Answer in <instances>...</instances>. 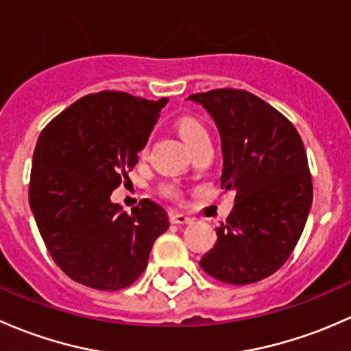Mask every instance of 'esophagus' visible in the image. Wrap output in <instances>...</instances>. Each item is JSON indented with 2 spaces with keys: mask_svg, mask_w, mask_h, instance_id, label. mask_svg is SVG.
<instances>
[{
  "mask_svg": "<svg viewBox=\"0 0 351 351\" xmlns=\"http://www.w3.org/2000/svg\"><path fill=\"white\" fill-rule=\"evenodd\" d=\"M169 218H171V223H174V225H189V223H193V218H191V216H186L182 215V213L177 211H171Z\"/></svg>",
  "mask_w": 351,
  "mask_h": 351,
  "instance_id": "34e87169",
  "label": "esophagus"
}]
</instances>
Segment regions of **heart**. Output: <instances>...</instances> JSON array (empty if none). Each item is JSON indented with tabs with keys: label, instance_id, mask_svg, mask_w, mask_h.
<instances>
[{
	"label": "heart",
	"instance_id": "heart-1",
	"mask_svg": "<svg viewBox=\"0 0 351 351\" xmlns=\"http://www.w3.org/2000/svg\"><path fill=\"white\" fill-rule=\"evenodd\" d=\"M177 132H179L180 138L184 140V142L187 143V147H194L196 143H199L201 140L204 138H209L208 136V130L204 128V125H202L201 121H197L196 118H180L179 121H177ZM169 194H176L174 193V187H169L167 189Z\"/></svg>",
	"mask_w": 351,
	"mask_h": 351
}]
</instances>
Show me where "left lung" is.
Returning <instances> with one entry per match:
<instances>
[{
	"label": "left lung",
	"mask_w": 351,
	"mask_h": 351,
	"mask_svg": "<svg viewBox=\"0 0 351 351\" xmlns=\"http://www.w3.org/2000/svg\"><path fill=\"white\" fill-rule=\"evenodd\" d=\"M187 99L218 126L221 187L234 191L226 225L202 255L206 274L233 285L254 284L284 265L301 238L313 204L304 143L291 121L260 97L213 89Z\"/></svg>",
	"instance_id": "obj_1"
}]
</instances>
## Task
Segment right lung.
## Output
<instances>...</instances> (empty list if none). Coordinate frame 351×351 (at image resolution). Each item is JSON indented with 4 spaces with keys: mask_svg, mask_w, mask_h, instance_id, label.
Returning a JSON list of instances; mask_svg holds the SVG:
<instances>
[{
    "mask_svg": "<svg viewBox=\"0 0 351 351\" xmlns=\"http://www.w3.org/2000/svg\"><path fill=\"white\" fill-rule=\"evenodd\" d=\"M167 101L101 91L71 104L38 136L30 208L53 262L75 282L128 287L167 231V211L157 202L142 199L132 213L111 202Z\"/></svg>",
    "mask_w": 351,
    "mask_h": 351,
    "instance_id": "right-lung-1",
    "label": "right lung"
}]
</instances>
